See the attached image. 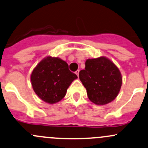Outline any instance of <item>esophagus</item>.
I'll return each mask as SVG.
<instances>
[{
	"mask_svg": "<svg viewBox=\"0 0 148 148\" xmlns=\"http://www.w3.org/2000/svg\"><path fill=\"white\" fill-rule=\"evenodd\" d=\"M75 74H77V77H79V70H77V71H76V72H75Z\"/></svg>",
	"mask_w": 148,
	"mask_h": 148,
	"instance_id": "esophagus-1",
	"label": "esophagus"
}]
</instances>
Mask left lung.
Returning <instances> with one entry per match:
<instances>
[{
	"label": "left lung",
	"mask_w": 148,
	"mask_h": 148,
	"mask_svg": "<svg viewBox=\"0 0 148 148\" xmlns=\"http://www.w3.org/2000/svg\"><path fill=\"white\" fill-rule=\"evenodd\" d=\"M79 79L86 89L89 100L96 105H105L117 97L122 76L119 68L105 57L88 59Z\"/></svg>",
	"instance_id": "1"
}]
</instances>
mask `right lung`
I'll use <instances>...</instances> for the list:
<instances>
[{"label": "right lung", "instance_id": "right-lung-1", "mask_svg": "<svg viewBox=\"0 0 148 148\" xmlns=\"http://www.w3.org/2000/svg\"><path fill=\"white\" fill-rule=\"evenodd\" d=\"M77 76L65 61L50 56L43 59L31 74L34 91L43 101L53 104L65 96L66 90Z\"/></svg>", "mask_w": 148, "mask_h": 148}]
</instances>
